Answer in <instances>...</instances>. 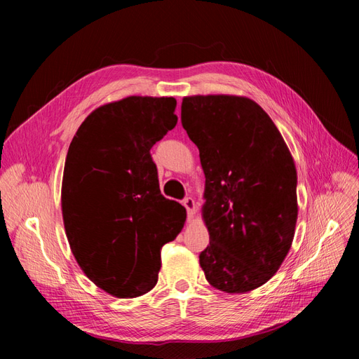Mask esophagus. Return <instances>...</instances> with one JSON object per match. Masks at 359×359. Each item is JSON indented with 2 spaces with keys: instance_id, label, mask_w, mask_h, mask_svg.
I'll return each instance as SVG.
<instances>
[{
  "instance_id": "34e87169",
  "label": "esophagus",
  "mask_w": 359,
  "mask_h": 359,
  "mask_svg": "<svg viewBox=\"0 0 359 359\" xmlns=\"http://www.w3.org/2000/svg\"><path fill=\"white\" fill-rule=\"evenodd\" d=\"M182 205L186 206V210H187V215H189V219H191L193 217V214H194V208H196V205H194V201H193V198H190V196H187L186 199L182 201Z\"/></svg>"
}]
</instances>
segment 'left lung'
Listing matches in <instances>:
<instances>
[{
	"label": "left lung",
	"mask_w": 359,
	"mask_h": 359,
	"mask_svg": "<svg viewBox=\"0 0 359 359\" xmlns=\"http://www.w3.org/2000/svg\"><path fill=\"white\" fill-rule=\"evenodd\" d=\"M181 123L206 178L205 278L227 293L262 286L285 260L298 217L297 169L285 140L245 97H184Z\"/></svg>",
	"instance_id": "1"
}]
</instances>
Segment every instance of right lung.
Wrapping results in <instances>:
<instances>
[{
  "label": "right lung",
  "instance_id": "right-lung-1",
  "mask_svg": "<svg viewBox=\"0 0 359 359\" xmlns=\"http://www.w3.org/2000/svg\"><path fill=\"white\" fill-rule=\"evenodd\" d=\"M173 97H127L100 106L76 132L64 166L61 205L67 240L93 283L118 298L153 289L160 250L186 210L160 191L149 149L177 126Z\"/></svg>",
  "mask_w": 359,
  "mask_h": 359
}]
</instances>
